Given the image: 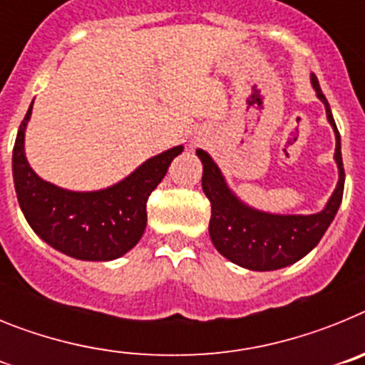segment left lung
Instances as JSON below:
<instances>
[{"label":"left lung","mask_w":365,"mask_h":365,"mask_svg":"<svg viewBox=\"0 0 365 365\" xmlns=\"http://www.w3.org/2000/svg\"><path fill=\"white\" fill-rule=\"evenodd\" d=\"M311 82L318 98L324 102L327 120L331 122L336 135L334 159H336L338 173H340L336 190L329 199L327 206L318 214L274 215L254 210L250 206L243 205L228 190L221 170L212 160L210 155L197 150V157L202 163V192L210 199L212 205L210 227H208L212 243L217 248L219 254L245 269L261 270V272L283 269L302 259L303 256H307L312 248L320 243L322 235L333 222L340 208L344 182H346L340 133L334 124L327 98L322 93V87L314 74L311 76Z\"/></svg>","instance_id":"obj_1"}]
</instances>
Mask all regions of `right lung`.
<instances>
[{
	"label": "right lung",
	"mask_w": 365,
	"mask_h": 365,
	"mask_svg": "<svg viewBox=\"0 0 365 365\" xmlns=\"http://www.w3.org/2000/svg\"><path fill=\"white\" fill-rule=\"evenodd\" d=\"M19 124L12 151V175L18 202L31 228L60 252L83 261L124 256L146 228V202L182 146L157 155L118 185L100 192H69L40 179L25 157V125Z\"/></svg>",
	"instance_id": "right-lung-1"
}]
</instances>
